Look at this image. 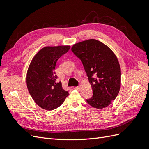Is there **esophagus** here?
I'll use <instances>...</instances> for the list:
<instances>
[{
	"mask_svg": "<svg viewBox=\"0 0 149 149\" xmlns=\"http://www.w3.org/2000/svg\"><path fill=\"white\" fill-rule=\"evenodd\" d=\"M75 88H76V89H77V90H78V91H79V90L81 89V86H76Z\"/></svg>",
	"mask_w": 149,
	"mask_h": 149,
	"instance_id": "1",
	"label": "esophagus"
}]
</instances>
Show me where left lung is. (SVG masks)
<instances>
[{
	"mask_svg": "<svg viewBox=\"0 0 149 149\" xmlns=\"http://www.w3.org/2000/svg\"><path fill=\"white\" fill-rule=\"evenodd\" d=\"M71 51L81 60L93 89V95L87 102L97 109L109 106L120 87V67L114 52L94 39L74 44Z\"/></svg>",
	"mask_w": 149,
	"mask_h": 149,
	"instance_id": "1",
	"label": "left lung"
}]
</instances>
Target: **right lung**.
I'll list each match as a JSON object with an SVG mask.
<instances>
[{
  "label": "right lung",
  "instance_id": "add662e5",
  "mask_svg": "<svg viewBox=\"0 0 149 149\" xmlns=\"http://www.w3.org/2000/svg\"><path fill=\"white\" fill-rule=\"evenodd\" d=\"M70 46L46 47L36 54L26 73V85L37 104L46 110L61 106L69 95L68 91L57 82L55 68L58 60L68 52Z\"/></svg>",
  "mask_w": 149,
  "mask_h": 149
}]
</instances>
